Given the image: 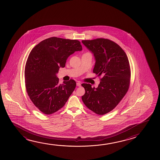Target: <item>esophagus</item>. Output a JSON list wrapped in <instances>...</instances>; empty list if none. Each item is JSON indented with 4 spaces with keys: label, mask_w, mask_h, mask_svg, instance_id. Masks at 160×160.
<instances>
[{
    "label": "esophagus",
    "mask_w": 160,
    "mask_h": 160,
    "mask_svg": "<svg viewBox=\"0 0 160 160\" xmlns=\"http://www.w3.org/2000/svg\"><path fill=\"white\" fill-rule=\"evenodd\" d=\"M76 85H77L78 87H80V86H81V83H80V82H78L76 83Z\"/></svg>",
    "instance_id": "obj_1"
}]
</instances>
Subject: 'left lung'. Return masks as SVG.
Segmentation results:
<instances>
[{
	"label": "left lung",
	"mask_w": 160,
	"mask_h": 160,
	"mask_svg": "<svg viewBox=\"0 0 160 160\" xmlns=\"http://www.w3.org/2000/svg\"><path fill=\"white\" fill-rule=\"evenodd\" d=\"M94 56L93 72L102 76L97 88L82 84L85 92L82 100L90 110L99 115L109 113L118 105L128 90L131 70L128 58L118 44L109 39L82 40Z\"/></svg>",
	"instance_id": "1"
}]
</instances>
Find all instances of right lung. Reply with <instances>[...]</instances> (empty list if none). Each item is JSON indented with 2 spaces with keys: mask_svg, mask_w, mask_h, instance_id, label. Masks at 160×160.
<instances>
[{
  "mask_svg": "<svg viewBox=\"0 0 160 160\" xmlns=\"http://www.w3.org/2000/svg\"><path fill=\"white\" fill-rule=\"evenodd\" d=\"M82 50L78 40L53 37L39 42L29 53L24 70L27 92L42 113L49 115L60 109L75 89L72 79L58 84L56 74L70 55Z\"/></svg>",
  "mask_w": 160,
  "mask_h": 160,
  "instance_id": "1",
  "label": "right lung"
}]
</instances>
